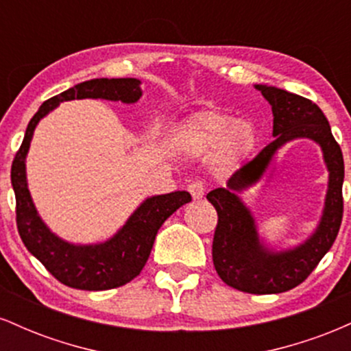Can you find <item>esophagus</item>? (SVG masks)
Listing matches in <instances>:
<instances>
[{"label": "esophagus", "mask_w": 351, "mask_h": 351, "mask_svg": "<svg viewBox=\"0 0 351 351\" xmlns=\"http://www.w3.org/2000/svg\"><path fill=\"white\" fill-rule=\"evenodd\" d=\"M188 191L195 199H201L204 196V191H206V184H204V181L195 180L193 183H189Z\"/></svg>", "instance_id": "obj_1"}]
</instances>
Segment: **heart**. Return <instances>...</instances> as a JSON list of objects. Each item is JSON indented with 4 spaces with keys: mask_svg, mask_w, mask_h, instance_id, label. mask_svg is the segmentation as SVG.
Listing matches in <instances>:
<instances>
[{
    "mask_svg": "<svg viewBox=\"0 0 351 351\" xmlns=\"http://www.w3.org/2000/svg\"><path fill=\"white\" fill-rule=\"evenodd\" d=\"M181 145L189 153H204L221 145L229 156L247 155L256 147V132L247 122L223 112L206 110L189 117L181 128Z\"/></svg>",
    "mask_w": 351,
    "mask_h": 351,
    "instance_id": "1",
    "label": "heart"
}]
</instances>
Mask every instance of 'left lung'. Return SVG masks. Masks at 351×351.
<instances>
[{
    "mask_svg": "<svg viewBox=\"0 0 351 351\" xmlns=\"http://www.w3.org/2000/svg\"><path fill=\"white\" fill-rule=\"evenodd\" d=\"M272 106L274 142L245 162L228 180L226 188L208 193L217 213L213 237V263L229 287L265 295L280 293L304 282L330 251L343 217V153L332 135L327 117L312 100L277 87L256 86ZM293 138H312L321 143L330 171L329 193L321 226L305 245L293 252L269 253L258 243L252 217L234 191L260 178L277 147Z\"/></svg>",
    "mask_w": 351,
    "mask_h": 351,
    "instance_id": "obj_1",
    "label": "left lung"
}]
</instances>
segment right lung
Here are the masks:
<instances>
[{
	"instance_id": "1",
	"label": "right lung",
	"mask_w": 351,
	"mask_h": 351,
	"mask_svg": "<svg viewBox=\"0 0 351 351\" xmlns=\"http://www.w3.org/2000/svg\"><path fill=\"white\" fill-rule=\"evenodd\" d=\"M142 95L140 80L92 79L62 94L51 97L27 123L24 140L16 152L11 167V183L16 196V226L24 245L60 284L80 291H108L134 280L150 256L155 236L165 221L180 206L191 201L188 191H175L153 196L132 215L119 234L97 245H74L64 243L44 226L36 213L26 184L24 158L39 120L62 100L107 99L136 102Z\"/></svg>"
}]
</instances>
